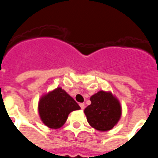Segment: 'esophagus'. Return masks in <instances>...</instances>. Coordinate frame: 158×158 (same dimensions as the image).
<instances>
[{
    "instance_id": "obj_1",
    "label": "esophagus",
    "mask_w": 158,
    "mask_h": 158,
    "mask_svg": "<svg viewBox=\"0 0 158 158\" xmlns=\"http://www.w3.org/2000/svg\"><path fill=\"white\" fill-rule=\"evenodd\" d=\"M80 107H81V108L82 110L85 109V104H84V103H81Z\"/></svg>"
}]
</instances>
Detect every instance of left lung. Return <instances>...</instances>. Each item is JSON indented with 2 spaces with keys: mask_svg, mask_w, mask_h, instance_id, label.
Instances as JSON below:
<instances>
[{
  "mask_svg": "<svg viewBox=\"0 0 158 158\" xmlns=\"http://www.w3.org/2000/svg\"><path fill=\"white\" fill-rule=\"evenodd\" d=\"M91 104L85 109L90 126L100 131L114 127L121 116V106L111 93L100 91L90 98Z\"/></svg>",
  "mask_w": 158,
  "mask_h": 158,
  "instance_id": "left-lung-1",
  "label": "left lung"
}]
</instances>
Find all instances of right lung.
I'll return each mask as SVG.
<instances>
[{"instance_id":"right-lung-1","label":"right lung","mask_w":158,"mask_h":158,"mask_svg":"<svg viewBox=\"0 0 158 158\" xmlns=\"http://www.w3.org/2000/svg\"><path fill=\"white\" fill-rule=\"evenodd\" d=\"M81 109L80 106L62 88L43 96L39 103V113L46 126L52 129L62 127L69 113Z\"/></svg>"}]
</instances>
